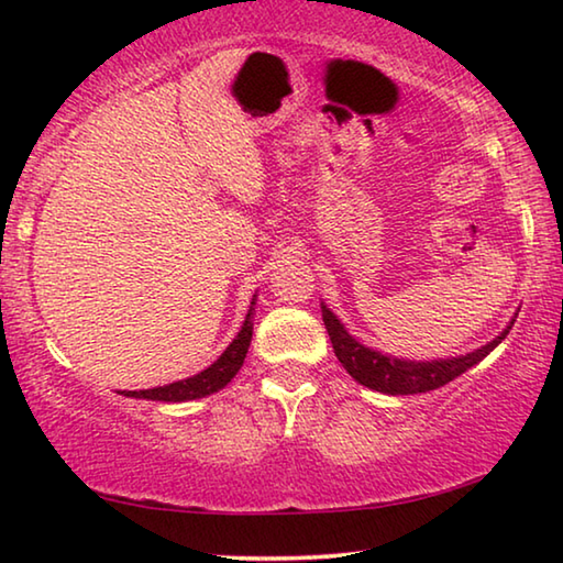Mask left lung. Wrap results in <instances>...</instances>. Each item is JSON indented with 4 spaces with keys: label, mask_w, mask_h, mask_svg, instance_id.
Listing matches in <instances>:
<instances>
[{
    "label": "left lung",
    "mask_w": 563,
    "mask_h": 563,
    "mask_svg": "<svg viewBox=\"0 0 563 563\" xmlns=\"http://www.w3.org/2000/svg\"><path fill=\"white\" fill-rule=\"evenodd\" d=\"M322 322H325L328 335L335 350L342 367L347 369L350 377H355L360 385L385 395H417L427 393V389H437L446 383H452L454 377H460L466 369L474 367L476 362H482L489 352L499 345V342L509 335L511 325L501 332L497 340H492L489 345L470 352L462 357L450 360H432V362H409L397 360L389 355H379V352L369 350L350 335V332L340 325V320L322 305Z\"/></svg>",
    "instance_id": "8db88e82"
}]
</instances>
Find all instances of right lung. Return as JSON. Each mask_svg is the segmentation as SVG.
Returning a JSON list of instances; mask_svg holds the SVG:
<instances>
[{
    "mask_svg": "<svg viewBox=\"0 0 563 563\" xmlns=\"http://www.w3.org/2000/svg\"><path fill=\"white\" fill-rule=\"evenodd\" d=\"M251 316H253V310L247 312V318L243 322L241 332H238V338L225 347L223 355L218 357L211 367L203 369V373H198L188 379H180V383H174V385L139 389V393H126V397L156 399V402H186V399H196V397H206L211 393H218V389L231 383L238 369L243 367L245 352H247V347H251V338H253Z\"/></svg>",
    "mask_w": 563,
    "mask_h": 563,
    "instance_id": "add662e5",
    "label": "right lung"
}]
</instances>
